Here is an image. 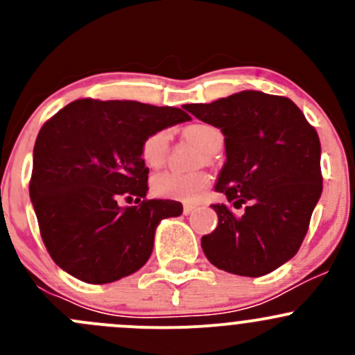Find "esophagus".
Masks as SVG:
<instances>
[{"label":"esophagus","mask_w":355,"mask_h":355,"mask_svg":"<svg viewBox=\"0 0 355 355\" xmlns=\"http://www.w3.org/2000/svg\"><path fill=\"white\" fill-rule=\"evenodd\" d=\"M196 209V204H184V214H191Z\"/></svg>","instance_id":"obj_1"}]
</instances>
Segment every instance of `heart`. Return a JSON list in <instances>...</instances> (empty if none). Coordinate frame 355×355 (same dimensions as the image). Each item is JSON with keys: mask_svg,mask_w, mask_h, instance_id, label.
Returning <instances> with one entry per match:
<instances>
[{"mask_svg": "<svg viewBox=\"0 0 355 355\" xmlns=\"http://www.w3.org/2000/svg\"><path fill=\"white\" fill-rule=\"evenodd\" d=\"M184 135L194 142L206 155H213L214 149L223 144V134L220 128L209 123H192L185 127ZM170 149V130L151 132L141 144V157L149 168H159L166 161ZM211 178L204 171L198 173H178V171H161L151 180V191L157 198L182 200V202H198L209 187Z\"/></svg>", "mask_w": 355, "mask_h": 355, "instance_id": "obj_1", "label": "heart"}]
</instances>
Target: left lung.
Wrapping results in <instances>:
<instances>
[{
	"instance_id": "left-lung-1",
	"label": "left lung",
	"mask_w": 355,
	"mask_h": 355,
	"mask_svg": "<svg viewBox=\"0 0 355 355\" xmlns=\"http://www.w3.org/2000/svg\"><path fill=\"white\" fill-rule=\"evenodd\" d=\"M184 108L221 128L227 149L214 185L227 202L213 204L218 227L200 239L204 254L228 273H271L300 249L323 191L316 128L292 99L259 91Z\"/></svg>"
}]
</instances>
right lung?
Here are the masks:
<instances>
[{
  "label": "right lung",
  "mask_w": 355,
  "mask_h": 355,
  "mask_svg": "<svg viewBox=\"0 0 355 355\" xmlns=\"http://www.w3.org/2000/svg\"><path fill=\"white\" fill-rule=\"evenodd\" d=\"M180 108L77 99L53 114L34 146L31 192L51 259L85 284H111L141 270L163 218L182 204L146 199L141 144L151 132L189 121ZM137 207L121 208L120 198Z\"/></svg>",
  "instance_id": "add662e5"
}]
</instances>
